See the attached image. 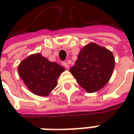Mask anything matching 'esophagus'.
I'll use <instances>...</instances> for the list:
<instances>
[{
    "label": "esophagus",
    "mask_w": 134,
    "mask_h": 134,
    "mask_svg": "<svg viewBox=\"0 0 134 134\" xmlns=\"http://www.w3.org/2000/svg\"><path fill=\"white\" fill-rule=\"evenodd\" d=\"M62 65L64 67H66V68L69 67V65H68V64H67V62H62Z\"/></svg>",
    "instance_id": "esophagus-1"
}]
</instances>
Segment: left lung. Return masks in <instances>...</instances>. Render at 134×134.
<instances>
[{
	"instance_id": "left-lung-1",
	"label": "left lung",
	"mask_w": 134,
	"mask_h": 134,
	"mask_svg": "<svg viewBox=\"0 0 134 134\" xmlns=\"http://www.w3.org/2000/svg\"><path fill=\"white\" fill-rule=\"evenodd\" d=\"M114 67L115 59L112 52L91 42L81 49L75 65L70 71L79 85L92 93L100 90L108 83Z\"/></svg>"
}]
</instances>
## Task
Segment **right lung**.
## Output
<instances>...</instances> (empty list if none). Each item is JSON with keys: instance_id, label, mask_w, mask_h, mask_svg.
<instances>
[{"instance_id": "obj_1", "label": "right lung", "mask_w": 134, "mask_h": 134, "mask_svg": "<svg viewBox=\"0 0 134 134\" xmlns=\"http://www.w3.org/2000/svg\"><path fill=\"white\" fill-rule=\"evenodd\" d=\"M65 68L50 62L40 53L30 55L19 64L18 71L21 79L35 94L47 96L57 85V78Z\"/></svg>"}]
</instances>
